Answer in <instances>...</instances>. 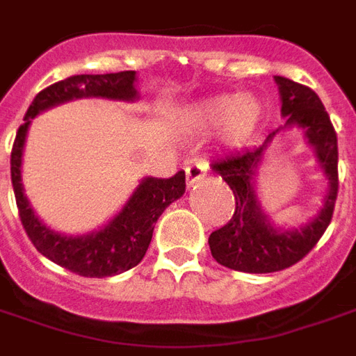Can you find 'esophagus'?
Here are the masks:
<instances>
[{
  "mask_svg": "<svg viewBox=\"0 0 356 356\" xmlns=\"http://www.w3.org/2000/svg\"><path fill=\"white\" fill-rule=\"evenodd\" d=\"M207 162L205 160H202V158H196V160H192V164L186 168V185H188V188L191 186H194L198 181H202V179L207 175Z\"/></svg>",
  "mask_w": 356,
  "mask_h": 356,
  "instance_id": "obj_1",
  "label": "esophagus"
}]
</instances>
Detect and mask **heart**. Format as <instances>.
<instances>
[{
    "mask_svg": "<svg viewBox=\"0 0 356 356\" xmlns=\"http://www.w3.org/2000/svg\"><path fill=\"white\" fill-rule=\"evenodd\" d=\"M188 115L202 128L220 126L226 143L238 147L257 134L264 120V105L252 94H220L196 104Z\"/></svg>",
    "mask_w": 356,
    "mask_h": 356,
    "instance_id": "heart-1",
    "label": "heart"
}]
</instances>
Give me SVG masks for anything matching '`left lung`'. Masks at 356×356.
Masks as SVG:
<instances>
[{
    "mask_svg": "<svg viewBox=\"0 0 356 356\" xmlns=\"http://www.w3.org/2000/svg\"><path fill=\"white\" fill-rule=\"evenodd\" d=\"M285 124L273 130L260 147L245 149L213 162L215 173L234 192L236 211L222 228L209 236V249L218 264L245 273H272L296 264L317 245L330 225L338 196V138L325 105L312 88L275 75ZM298 127L314 149L316 161L327 179L323 207L305 225L283 229L265 213L256 192V175L267 152L283 129Z\"/></svg>",
    "mask_w": 356,
    "mask_h": 356,
    "instance_id": "8db88e82",
    "label": "left lung"
}]
</instances>
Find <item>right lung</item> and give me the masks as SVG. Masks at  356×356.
<instances>
[{"mask_svg": "<svg viewBox=\"0 0 356 356\" xmlns=\"http://www.w3.org/2000/svg\"><path fill=\"white\" fill-rule=\"evenodd\" d=\"M136 83V71H120L105 75H73L47 86L31 102L24 117L26 122L18 128L10 152V181L28 238L43 257L83 277H111L128 272L143 260L158 217L171 202L185 194V171H179L170 179L143 177L111 220L83 236H67L44 225L24 194V145L31 120L39 113L79 97H104L134 104L139 99Z\"/></svg>", "mask_w": 356, "mask_h": 356, "instance_id": "1", "label": "right lung"}]
</instances>
